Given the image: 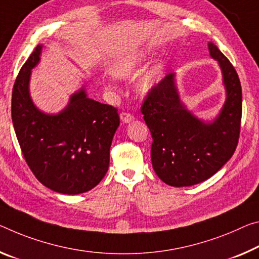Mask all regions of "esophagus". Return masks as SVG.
Wrapping results in <instances>:
<instances>
[{
	"mask_svg": "<svg viewBox=\"0 0 259 259\" xmlns=\"http://www.w3.org/2000/svg\"><path fill=\"white\" fill-rule=\"evenodd\" d=\"M120 118H121V121L123 122V123H129V122H131L134 120V115H131V114H129V113H125V112H122L121 114H120Z\"/></svg>",
	"mask_w": 259,
	"mask_h": 259,
	"instance_id": "34e87169",
	"label": "esophagus"
}]
</instances>
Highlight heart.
Masks as SVG:
<instances>
[{"label":"heart","mask_w":259,"mask_h":259,"mask_svg":"<svg viewBox=\"0 0 259 259\" xmlns=\"http://www.w3.org/2000/svg\"><path fill=\"white\" fill-rule=\"evenodd\" d=\"M149 60V52L142 48L131 49L124 54L118 56L114 62L110 64L109 72L117 79H128L141 70L147 63ZM163 77V68L160 63L152 65L147 70L138 77L136 81V91L139 94H147L151 92Z\"/></svg>","instance_id":"1"}]
</instances>
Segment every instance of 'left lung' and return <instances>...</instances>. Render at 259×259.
Masks as SVG:
<instances>
[{
    "mask_svg": "<svg viewBox=\"0 0 259 259\" xmlns=\"http://www.w3.org/2000/svg\"><path fill=\"white\" fill-rule=\"evenodd\" d=\"M208 51L223 73L226 101L213 121L205 122L180 99L175 73L147 93L142 114L151 131L152 166L171 187H190L210 179L235 152L240 137L242 89L237 72L213 42Z\"/></svg>",
    "mask_w": 259,
    "mask_h": 259,
    "instance_id": "1",
    "label": "left lung"
}]
</instances>
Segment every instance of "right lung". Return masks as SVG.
<instances>
[{"label":"right lung","instance_id":"right-lung-1","mask_svg":"<svg viewBox=\"0 0 259 259\" xmlns=\"http://www.w3.org/2000/svg\"><path fill=\"white\" fill-rule=\"evenodd\" d=\"M41 52L42 45H38L12 89L16 136L28 167L45 187L60 194H83L107 173L120 116L113 106L90 99L84 86L60 113L46 114L36 108L30 96V79Z\"/></svg>","mask_w":259,"mask_h":259}]
</instances>
